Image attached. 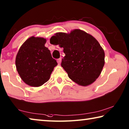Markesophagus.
Returning <instances> with one entry per match:
<instances>
[{
  "label": "esophagus",
  "instance_id": "34e87169",
  "mask_svg": "<svg viewBox=\"0 0 129 129\" xmlns=\"http://www.w3.org/2000/svg\"><path fill=\"white\" fill-rule=\"evenodd\" d=\"M57 62H58V64H61V58H60L58 59H57Z\"/></svg>",
  "mask_w": 129,
  "mask_h": 129
}]
</instances>
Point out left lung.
Segmentation results:
<instances>
[{"label": "left lung", "instance_id": "1", "mask_svg": "<svg viewBox=\"0 0 129 129\" xmlns=\"http://www.w3.org/2000/svg\"><path fill=\"white\" fill-rule=\"evenodd\" d=\"M52 44L64 49L65 56L61 67L77 84L87 86L101 75L105 65V52L98 41L79 29L69 34L57 33L51 37Z\"/></svg>", "mask_w": 129, "mask_h": 129}]
</instances>
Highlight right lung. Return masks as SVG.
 Listing matches in <instances>:
<instances>
[{
  "label": "right lung",
  "mask_w": 129,
  "mask_h": 129,
  "mask_svg": "<svg viewBox=\"0 0 129 129\" xmlns=\"http://www.w3.org/2000/svg\"><path fill=\"white\" fill-rule=\"evenodd\" d=\"M46 39L31 37L20 46L16 56L17 70L24 83L40 87L49 80L57 62L50 50L45 46Z\"/></svg>",
  "instance_id": "obj_1"
}]
</instances>
